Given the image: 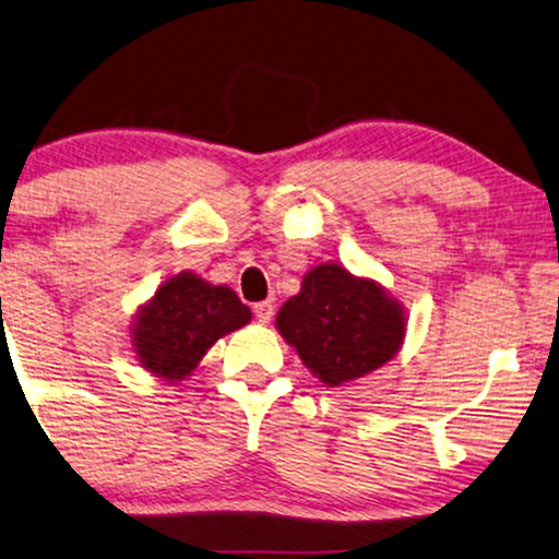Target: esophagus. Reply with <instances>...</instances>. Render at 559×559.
<instances>
[{"label": "esophagus", "mask_w": 559, "mask_h": 559, "mask_svg": "<svg viewBox=\"0 0 559 559\" xmlns=\"http://www.w3.org/2000/svg\"><path fill=\"white\" fill-rule=\"evenodd\" d=\"M252 314H255V319H258L260 324L271 322V317H273V304H271V301H260V304H255V307H252Z\"/></svg>", "instance_id": "34e87169"}]
</instances>
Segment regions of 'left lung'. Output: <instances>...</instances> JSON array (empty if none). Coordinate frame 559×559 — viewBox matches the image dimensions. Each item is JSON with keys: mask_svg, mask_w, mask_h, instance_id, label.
Masks as SVG:
<instances>
[{"mask_svg": "<svg viewBox=\"0 0 559 559\" xmlns=\"http://www.w3.org/2000/svg\"><path fill=\"white\" fill-rule=\"evenodd\" d=\"M278 332L326 385L360 378L389 362L404 340L399 304L373 281L340 265H317L301 292L278 311Z\"/></svg>", "mask_w": 559, "mask_h": 559, "instance_id": "1", "label": "left lung"}]
</instances>
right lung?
Returning <instances> with one entry per match:
<instances>
[{
    "label": "right lung",
    "instance_id": "right-lung-1",
    "mask_svg": "<svg viewBox=\"0 0 559 559\" xmlns=\"http://www.w3.org/2000/svg\"><path fill=\"white\" fill-rule=\"evenodd\" d=\"M250 322V309L227 286H210L193 273H178L140 311L135 353L160 378L189 376L222 334Z\"/></svg>",
    "mask_w": 559,
    "mask_h": 559
}]
</instances>
